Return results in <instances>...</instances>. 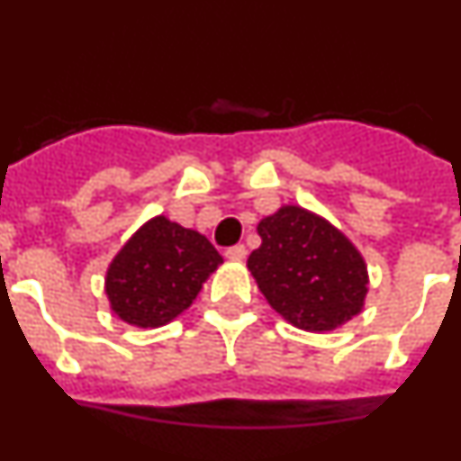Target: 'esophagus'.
Returning a JSON list of instances; mask_svg holds the SVG:
<instances>
[{"instance_id":"1","label":"esophagus","mask_w":461,"mask_h":461,"mask_svg":"<svg viewBox=\"0 0 461 461\" xmlns=\"http://www.w3.org/2000/svg\"><path fill=\"white\" fill-rule=\"evenodd\" d=\"M247 256V247L244 244H233V247H228L226 249V258L230 260H242Z\"/></svg>"}]
</instances>
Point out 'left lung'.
Returning a JSON list of instances; mask_svg holds the SVG:
<instances>
[{"label":"left lung","instance_id":"obj_1","mask_svg":"<svg viewBox=\"0 0 461 461\" xmlns=\"http://www.w3.org/2000/svg\"><path fill=\"white\" fill-rule=\"evenodd\" d=\"M263 240L247 266L272 309L309 332L335 330L360 313L367 267L344 235L303 207H281L258 223Z\"/></svg>","mask_w":461,"mask_h":461}]
</instances>
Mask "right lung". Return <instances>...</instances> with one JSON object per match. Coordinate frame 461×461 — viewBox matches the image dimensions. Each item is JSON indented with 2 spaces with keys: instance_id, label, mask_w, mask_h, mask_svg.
I'll list each match as a JSON object with an SVG mask.
<instances>
[{
  "instance_id": "right-lung-1",
  "label": "right lung",
  "mask_w": 461,
  "mask_h": 461,
  "mask_svg": "<svg viewBox=\"0 0 461 461\" xmlns=\"http://www.w3.org/2000/svg\"><path fill=\"white\" fill-rule=\"evenodd\" d=\"M221 263L205 235L157 217L124 244L105 276L113 312L138 328H158L195 300Z\"/></svg>"
}]
</instances>
